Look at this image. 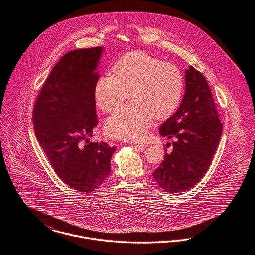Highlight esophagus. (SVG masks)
Returning <instances> with one entry per match:
<instances>
[{"mask_svg": "<svg viewBox=\"0 0 255 255\" xmlns=\"http://www.w3.org/2000/svg\"><path fill=\"white\" fill-rule=\"evenodd\" d=\"M136 148H138V149H140V150H144L146 148V145L144 144H137L134 145Z\"/></svg>", "mask_w": 255, "mask_h": 255, "instance_id": "1", "label": "esophagus"}]
</instances>
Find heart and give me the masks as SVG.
Returning <instances> with one entry per match:
<instances>
[{
  "label": "heart",
  "mask_w": 255,
  "mask_h": 255,
  "mask_svg": "<svg viewBox=\"0 0 255 255\" xmlns=\"http://www.w3.org/2000/svg\"><path fill=\"white\" fill-rule=\"evenodd\" d=\"M113 76L98 79L94 96L100 110L115 111L108 118L105 131L113 139H140L153 118L165 120L177 110L184 92V77L176 66L143 51L121 57L112 67Z\"/></svg>",
  "instance_id": "obj_1"
}]
</instances>
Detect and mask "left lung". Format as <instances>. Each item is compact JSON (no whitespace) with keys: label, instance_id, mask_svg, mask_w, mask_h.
Returning a JSON list of instances; mask_svg holds the SVG:
<instances>
[{"label":"left lung","instance_id":"obj_1","mask_svg":"<svg viewBox=\"0 0 255 255\" xmlns=\"http://www.w3.org/2000/svg\"><path fill=\"white\" fill-rule=\"evenodd\" d=\"M223 125L211 89L193 67L186 70V92L177 111L160 127V135L174 139L152 173L167 193L193 188L207 173L221 138Z\"/></svg>","mask_w":255,"mask_h":255}]
</instances>
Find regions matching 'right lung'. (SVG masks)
I'll use <instances>...</instances> for the list:
<instances>
[{
    "instance_id": "obj_1",
    "label": "right lung",
    "mask_w": 255,
    "mask_h": 255,
    "mask_svg": "<svg viewBox=\"0 0 255 255\" xmlns=\"http://www.w3.org/2000/svg\"><path fill=\"white\" fill-rule=\"evenodd\" d=\"M102 50L75 49L63 56L46 78L32 113L35 136L56 174L81 192L103 184L116 149L88 140L98 124L94 89Z\"/></svg>"
}]
</instances>
